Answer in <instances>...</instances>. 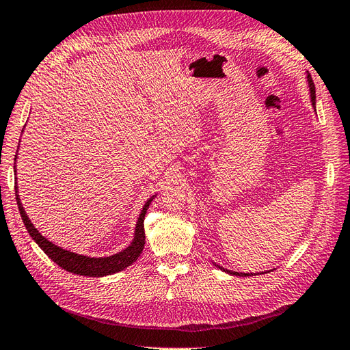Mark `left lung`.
<instances>
[{
  "mask_svg": "<svg viewBox=\"0 0 350 350\" xmlns=\"http://www.w3.org/2000/svg\"><path fill=\"white\" fill-rule=\"evenodd\" d=\"M308 82H309V90H310V101H312V106L315 107V85H314V81H312V78H310V75L308 73ZM218 267V265H216ZM218 268H221L222 271H225V272H230V273H232V275H241V277H249V275H253V273H241V272H232V271H228V269H224L222 267H218Z\"/></svg>",
  "mask_w": 350,
  "mask_h": 350,
  "instance_id": "obj_1",
  "label": "left lung"
}]
</instances>
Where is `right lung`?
I'll list each match as a JSON object with an SVG mask.
<instances>
[{"instance_id": "add662e5", "label": "right lung", "mask_w": 350, "mask_h": 350, "mask_svg": "<svg viewBox=\"0 0 350 350\" xmlns=\"http://www.w3.org/2000/svg\"><path fill=\"white\" fill-rule=\"evenodd\" d=\"M14 172H16V165H14ZM14 190H17V187L14 188ZM153 198L154 197L147 200V203L143 207V211H141V215H139L138 222H137V228H135V237L125 250H122L120 253L113 254V256H109V258H88V256H82V254H77V253L64 250L62 247H57L55 244L44 239L42 235L38 232L35 226L32 225L29 218H27L21 198H18V194L16 191L18 212H21L23 224L26 226L27 232L31 234V237L45 252L46 256H49L53 262L57 263L60 268L69 271V272H73V273H78V275H83V277L110 275V273H115V272H119L122 269L128 268L138 259V256L141 254V252H143L144 244H146L144 216H146V212H147L148 206H150V203H152Z\"/></svg>"}]
</instances>
